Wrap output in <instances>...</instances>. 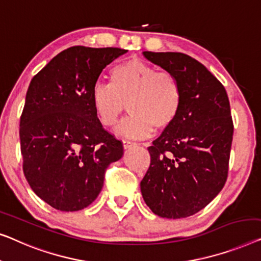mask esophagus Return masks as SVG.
Listing matches in <instances>:
<instances>
[{"instance_id":"1","label":"esophagus","mask_w":261,"mask_h":261,"mask_svg":"<svg viewBox=\"0 0 261 261\" xmlns=\"http://www.w3.org/2000/svg\"><path fill=\"white\" fill-rule=\"evenodd\" d=\"M134 145H136V143H135V142L127 141V139H124V141H123V146H124V149H129V148H131V146H134Z\"/></svg>"}]
</instances>
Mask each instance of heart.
<instances>
[{
  "mask_svg": "<svg viewBox=\"0 0 261 261\" xmlns=\"http://www.w3.org/2000/svg\"><path fill=\"white\" fill-rule=\"evenodd\" d=\"M92 105L99 122L115 126L125 104L131 115L118 126L119 135L144 138L175 122L182 104V90L170 72L132 58L111 69V83H98L92 90Z\"/></svg>",
  "mask_w": 261,
  "mask_h": 261,
  "instance_id": "1",
  "label": "heart"
}]
</instances>
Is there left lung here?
Wrapping results in <instances>:
<instances>
[{"mask_svg":"<svg viewBox=\"0 0 261 261\" xmlns=\"http://www.w3.org/2000/svg\"><path fill=\"white\" fill-rule=\"evenodd\" d=\"M143 56L177 78L182 104L175 122L148 148L151 162L141 182L142 196L161 218H188L226 183L233 139L229 100L222 84L192 57Z\"/></svg>","mask_w":261,"mask_h":261,"instance_id":"left-lung-1","label":"left lung"}]
</instances>
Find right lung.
<instances>
[{"mask_svg": "<svg viewBox=\"0 0 261 261\" xmlns=\"http://www.w3.org/2000/svg\"><path fill=\"white\" fill-rule=\"evenodd\" d=\"M126 52L69 47L29 84L20 119L23 172L33 192L58 211L92 203L106 168L122 159V142L104 130L91 97L102 69Z\"/></svg>", "mask_w": 261, "mask_h": 261, "instance_id": "obj_1", "label": "right lung"}]
</instances>
